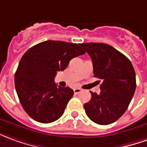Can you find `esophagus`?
Returning <instances> with one entry per match:
<instances>
[{
	"label": "esophagus",
	"mask_w": 147,
	"mask_h": 147,
	"mask_svg": "<svg viewBox=\"0 0 147 147\" xmlns=\"http://www.w3.org/2000/svg\"><path fill=\"white\" fill-rule=\"evenodd\" d=\"M82 88H76L74 89V93L75 94H78V93H80V92H82Z\"/></svg>",
	"instance_id": "34e87169"
}]
</instances>
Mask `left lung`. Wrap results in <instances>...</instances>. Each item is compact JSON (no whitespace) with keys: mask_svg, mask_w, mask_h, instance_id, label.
Instances as JSON below:
<instances>
[{"mask_svg":"<svg viewBox=\"0 0 147 147\" xmlns=\"http://www.w3.org/2000/svg\"><path fill=\"white\" fill-rule=\"evenodd\" d=\"M81 47L92 59L94 77L102 80L100 93L91 92V100L84 105L92 122L108 125L123 115L136 88L135 72L125 55L105 43L87 42Z\"/></svg>","mask_w":147,"mask_h":147,"instance_id":"left-lung-1","label":"left lung"}]
</instances>
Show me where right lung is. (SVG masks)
I'll return each instance as SVG.
<instances>
[{
  "instance_id": "right-lung-1",
  "label": "right lung",
  "mask_w": 147,
  "mask_h": 147,
  "mask_svg": "<svg viewBox=\"0 0 147 147\" xmlns=\"http://www.w3.org/2000/svg\"><path fill=\"white\" fill-rule=\"evenodd\" d=\"M81 43L47 40L28 50L15 74V87L23 109L34 120L59 119L74 95L69 87L57 86L55 78L72 59L84 55Z\"/></svg>"
}]
</instances>
